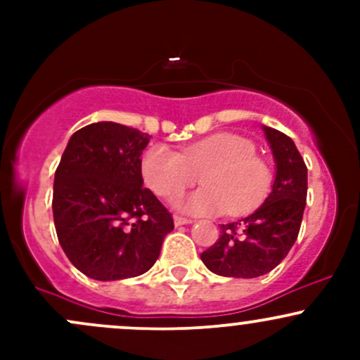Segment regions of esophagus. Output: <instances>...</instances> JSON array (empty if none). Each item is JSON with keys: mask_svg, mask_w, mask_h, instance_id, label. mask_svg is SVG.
<instances>
[{"mask_svg": "<svg viewBox=\"0 0 360 360\" xmlns=\"http://www.w3.org/2000/svg\"><path fill=\"white\" fill-rule=\"evenodd\" d=\"M190 223H193V221L188 219V217H183V216L174 217V224H176V226H183V224H190Z\"/></svg>", "mask_w": 360, "mask_h": 360, "instance_id": "34e87169", "label": "esophagus"}]
</instances>
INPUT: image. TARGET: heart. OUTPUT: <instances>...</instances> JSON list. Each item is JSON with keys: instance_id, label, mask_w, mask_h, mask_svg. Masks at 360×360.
I'll list each match as a JSON object with an SVG mask.
<instances>
[{"instance_id": "obj_1", "label": "heart", "mask_w": 360, "mask_h": 360, "mask_svg": "<svg viewBox=\"0 0 360 360\" xmlns=\"http://www.w3.org/2000/svg\"><path fill=\"white\" fill-rule=\"evenodd\" d=\"M144 183L158 197L172 200L200 181L205 186L181 202L193 214L244 216L252 212L270 193L274 169L256 153L249 137L219 132L191 143L183 151L167 146L150 148L143 157Z\"/></svg>"}]
</instances>
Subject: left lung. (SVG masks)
Wrapping results in <instances>:
<instances>
[{
    "mask_svg": "<svg viewBox=\"0 0 360 360\" xmlns=\"http://www.w3.org/2000/svg\"><path fill=\"white\" fill-rule=\"evenodd\" d=\"M264 136L277 163L274 190L250 216L221 224L216 244L200 254L203 264L223 277L268 274L288 256L300 233L308 169L291 137L271 127H264Z\"/></svg>",
    "mask_w": 360,
    "mask_h": 360,
    "instance_id": "8db88e82",
    "label": "left lung"
}]
</instances>
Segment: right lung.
I'll return each mask as SVG.
<instances>
[{"mask_svg": "<svg viewBox=\"0 0 360 360\" xmlns=\"http://www.w3.org/2000/svg\"><path fill=\"white\" fill-rule=\"evenodd\" d=\"M148 134L90 123L69 139L53 181V223L72 264L96 281L143 275L174 230L172 214L143 186Z\"/></svg>", "mask_w": 360, "mask_h": 360, "instance_id": "right-lung-1", "label": "right lung"}]
</instances>
